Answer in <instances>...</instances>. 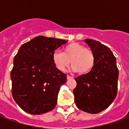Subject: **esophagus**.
I'll return each instance as SVG.
<instances>
[{"mask_svg":"<svg viewBox=\"0 0 129 129\" xmlns=\"http://www.w3.org/2000/svg\"><path fill=\"white\" fill-rule=\"evenodd\" d=\"M73 78L72 77H70V75H67V79H70Z\"/></svg>","mask_w":129,"mask_h":129,"instance_id":"obj_1","label":"esophagus"}]
</instances>
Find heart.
I'll use <instances>...</instances> for the list:
<instances>
[{
    "label": "heart",
    "instance_id": "b5f03b06",
    "mask_svg": "<svg viewBox=\"0 0 129 129\" xmlns=\"http://www.w3.org/2000/svg\"><path fill=\"white\" fill-rule=\"evenodd\" d=\"M52 61L59 71L64 72L70 63L73 71L80 75H86L94 68L95 55L91 49L79 43L73 42L65 46L63 52H54Z\"/></svg>",
    "mask_w": 129,
    "mask_h": 129
}]
</instances>
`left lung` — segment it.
Listing matches in <instances>:
<instances>
[{
  "label": "left lung",
  "mask_w": 129,
  "mask_h": 129,
  "mask_svg": "<svg viewBox=\"0 0 129 129\" xmlns=\"http://www.w3.org/2000/svg\"><path fill=\"white\" fill-rule=\"evenodd\" d=\"M95 55L93 69L75 78L73 90L77 108L89 113H98L111 105L117 93L119 70L116 59L109 48L93 39H86Z\"/></svg>",
  "instance_id": "8db88e82"
}]
</instances>
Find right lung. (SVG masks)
<instances>
[{
  "label": "right lung",
  "mask_w": 129,
  "mask_h": 129,
  "mask_svg": "<svg viewBox=\"0 0 129 129\" xmlns=\"http://www.w3.org/2000/svg\"><path fill=\"white\" fill-rule=\"evenodd\" d=\"M66 43L39 36L21 45L14 59L11 79L13 98L24 111L40 115L55 107L67 75L56 69L52 54Z\"/></svg>",
  "instance_id": "1"
}]
</instances>
